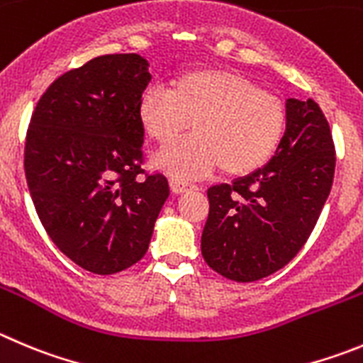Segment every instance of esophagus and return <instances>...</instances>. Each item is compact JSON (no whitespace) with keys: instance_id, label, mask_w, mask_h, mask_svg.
<instances>
[{"instance_id":"obj_1","label":"esophagus","mask_w":363,"mask_h":363,"mask_svg":"<svg viewBox=\"0 0 363 363\" xmlns=\"http://www.w3.org/2000/svg\"><path fill=\"white\" fill-rule=\"evenodd\" d=\"M170 188H172V191H174V193H184V191H188V189H193L195 186H193L191 182L184 181V179H181V177H172L170 179Z\"/></svg>"}]
</instances>
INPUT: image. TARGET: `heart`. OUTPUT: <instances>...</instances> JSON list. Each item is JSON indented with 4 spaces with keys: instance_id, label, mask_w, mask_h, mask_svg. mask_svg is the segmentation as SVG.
<instances>
[{
    "instance_id": "obj_1",
    "label": "heart",
    "mask_w": 363,
    "mask_h": 363,
    "mask_svg": "<svg viewBox=\"0 0 363 363\" xmlns=\"http://www.w3.org/2000/svg\"><path fill=\"white\" fill-rule=\"evenodd\" d=\"M145 134L169 145L192 123L195 135L154 157L159 170L197 177L220 166L225 175H247L276 154L286 130V107L240 73L195 69L170 87L154 84L138 104Z\"/></svg>"
}]
</instances>
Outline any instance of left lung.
Instances as JSON below:
<instances>
[{"instance_id": "obj_1", "label": "left lung", "mask_w": 363, "mask_h": 363, "mask_svg": "<svg viewBox=\"0 0 363 363\" xmlns=\"http://www.w3.org/2000/svg\"><path fill=\"white\" fill-rule=\"evenodd\" d=\"M335 145L330 123L311 98L286 100V130L263 168L208 189L202 256L238 283L283 269L310 238L331 191Z\"/></svg>"}]
</instances>
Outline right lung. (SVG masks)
<instances>
[{"label":"right lung","instance_id":"add662e5","mask_svg":"<svg viewBox=\"0 0 363 363\" xmlns=\"http://www.w3.org/2000/svg\"><path fill=\"white\" fill-rule=\"evenodd\" d=\"M138 53H114L71 69L44 91L30 120L25 174L52 242L100 276L148 250L170 195L162 174H145L138 104L150 82Z\"/></svg>","mask_w":363,"mask_h":363}]
</instances>
